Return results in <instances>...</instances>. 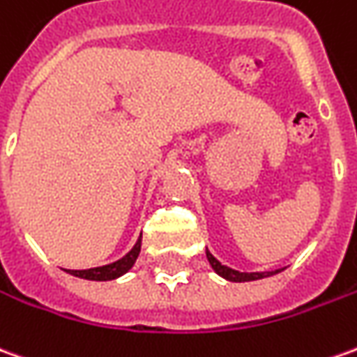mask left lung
Returning <instances> with one entry per match:
<instances>
[{
	"instance_id": "1",
	"label": "left lung",
	"mask_w": 357,
	"mask_h": 357,
	"mask_svg": "<svg viewBox=\"0 0 357 357\" xmlns=\"http://www.w3.org/2000/svg\"><path fill=\"white\" fill-rule=\"evenodd\" d=\"M206 259L208 263L214 268V273L230 280V282H251V280H261V278H266V276H273V274H278L284 268H276V271H266V273H241V271H236V268H230V266L222 265L220 261L206 249Z\"/></svg>"
}]
</instances>
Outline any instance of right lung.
Returning a JSON list of instances; mask_svg holds the SVG:
<instances>
[{
	"label": "right lung",
	"mask_w": 357,
	"mask_h": 357,
	"mask_svg": "<svg viewBox=\"0 0 357 357\" xmlns=\"http://www.w3.org/2000/svg\"><path fill=\"white\" fill-rule=\"evenodd\" d=\"M141 253V236L137 239V243L133 245V249L127 253L126 257H121L118 261L109 263V265L104 266H94V268H86V271H66V273L73 274L77 278H84V280H96V282H106V280H114V278H119L135 265L137 257Z\"/></svg>",
	"instance_id": "right-lung-1"
}]
</instances>
